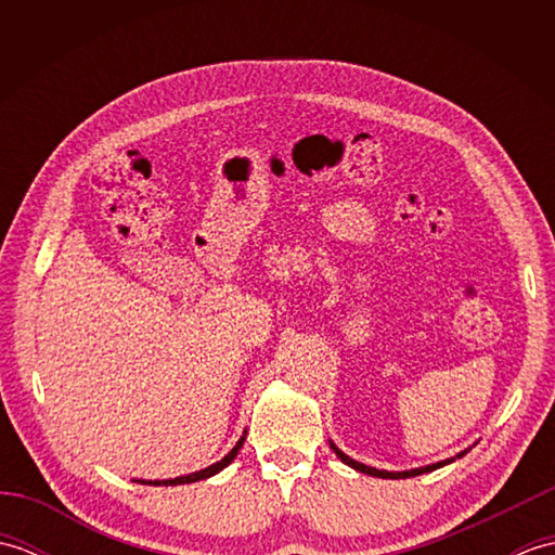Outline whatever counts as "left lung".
<instances>
[{"mask_svg":"<svg viewBox=\"0 0 555 555\" xmlns=\"http://www.w3.org/2000/svg\"><path fill=\"white\" fill-rule=\"evenodd\" d=\"M328 446H332V451L340 457V463H346L348 467L358 469V473H362V475L382 477V479H405V477H417V475H424V473H434V469H439V467H443L448 463H455V457H463L469 451V448H465V451H460L455 457H446V460H441V463H431V465L415 467V469H403V473H388V469H376V467H370V465H364V463H358V460H352L350 455H346L344 451H340V448L334 441H328Z\"/></svg>","mask_w":555,"mask_h":555,"instance_id":"obj_1","label":"left lung"}]
</instances>
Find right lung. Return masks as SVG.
I'll list each match as a JSON object with an SVG mask.
<instances>
[{
  "label": "right lung",
  "mask_w": 555,
  "mask_h": 555,
  "mask_svg": "<svg viewBox=\"0 0 555 555\" xmlns=\"http://www.w3.org/2000/svg\"><path fill=\"white\" fill-rule=\"evenodd\" d=\"M243 443H245V434L241 436L238 443H235L227 455H223L221 460H217L215 465H209L205 469H197V473L183 475V477H173V479H155V481H152V479H135V481H138V485H150V487H179V485H193V481H199V479H209V477H215L217 473H221L223 467H229L233 463V457L238 455Z\"/></svg>",
  "instance_id": "obj_1"
}]
</instances>
